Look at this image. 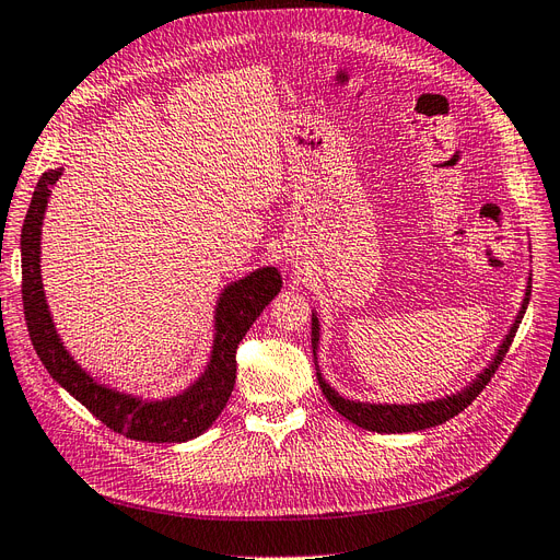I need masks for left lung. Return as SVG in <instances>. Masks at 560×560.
Listing matches in <instances>:
<instances>
[{
  "instance_id": "obj_1",
  "label": "left lung",
  "mask_w": 560,
  "mask_h": 560,
  "mask_svg": "<svg viewBox=\"0 0 560 560\" xmlns=\"http://www.w3.org/2000/svg\"><path fill=\"white\" fill-rule=\"evenodd\" d=\"M530 302V277H528V285H526V295H523L521 310L514 318V323L510 326L508 335L500 341L498 351L493 353L491 363L486 365L470 384L463 386L460 390L444 395V398H435V400H425V402H360V400H349L341 398V395L323 378L320 370H318V341H320V320L318 314L312 312V351H314V363H316V378L318 386L326 395L328 402L337 409V413H341L347 421L355 423L358 428L370 430V432H386V435H395V432H417V430H425L432 425H442L448 419H454L456 413H460L467 405H472V400L477 395L486 388V384L491 382V376L495 374L498 365L502 363L504 353H508L512 339L516 335L518 323L528 310Z\"/></svg>"
}]
</instances>
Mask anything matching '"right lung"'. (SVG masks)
<instances>
[{
    "label": "right lung",
    "mask_w": 560,
    "mask_h": 560,
    "mask_svg": "<svg viewBox=\"0 0 560 560\" xmlns=\"http://www.w3.org/2000/svg\"><path fill=\"white\" fill-rule=\"evenodd\" d=\"M62 167L42 174L21 234L23 258V306L32 347L48 374L77 398L88 411L120 435L139 442L174 444L200 438L228 405L237 378V345L281 291L277 267H258L246 277L230 281L213 306V341L205 372L182 393L170 398H143L106 386L69 353L52 323L42 281V228L52 186Z\"/></svg>",
    "instance_id": "obj_1"
}]
</instances>
